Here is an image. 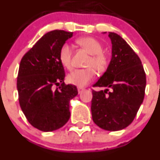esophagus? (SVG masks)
I'll use <instances>...</instances> for the list:
<instances>
[{
	"mask_svg": "<svg viewBox=\"0 0 160 160\" xmlns=\"http://www.w3.org/2000/svg\"><path fill=\"white\" fill-rule=\"evenodd\" d=\"M84 90H85V88H81V87H78V93H79V94L80 93H82Z\"/></svg>",
	"mask_w": 160,
	"mask_h": 160,
	"instance_id": "esophagus-1",
	"label": "esophagus"
}]
</instances>
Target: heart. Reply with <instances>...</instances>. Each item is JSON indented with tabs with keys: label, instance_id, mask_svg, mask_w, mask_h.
<instances>
[{
	"label": "heart",
	"instance_id": "1",
	"mask_svg": "<svg viewBox=\"0 0 160 160\" xmlns=\"http://www.w3.org/2000/svg\"><path fill=\"white\" fill-rule=\"evenodd\" d=\"M77 42L86 50L91 58L87 62V66H92L98 72H103L108 65V60L102 52V46L99 41L93 37H82ZM60 61L64 67L70 70L72 68V47L70 44L65 43L61 48L59 53ZM95 76L92 68L76 69L68 75V82L79 87L88 85Z\"/></svg>",
	"mask_w": 160,
	"mask_h": 160
}]
</instances>
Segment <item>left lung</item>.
Segmentation results:
<instances>
[{
    "label": "left lung",
    "instance_id": "left-lung-1",
    "mask_svg": "<svg viewBox=\"0 0 160 160\" xmlns=\"http://www.w3.org/2000/svg\"><path fill=\"white\" fill-rule=\"evenodd\" d=\"M108 36L112 44L111 60L93 85L106 88L92 90L91 111L96 125L116 132L127 128L135 118L145 96L146 78L140 58L128 42L117 33L108 32Z\"/></svg>",
    "mask_w": 160,
    "mask_h": 160
}]
</instances>
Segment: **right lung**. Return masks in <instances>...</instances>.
I'll use <instances>...</instances> for the list:
<instances>
[{"label":"right lung","mask_w":160,"mask_h":160,"mask_svg":"<svg viewBox=\"0 0 160 160\" xmlns=\"http://www.w3.org/2000/svg\"><path fill=\"white\" fill-rule=\"evenodd\" d=\"M73 32L53 30L46 33L22 59L17 89L20 107L34 128L48 132L58 130L70 118V102L78 95L75 85L64 84L60 61L61 48ZM60 85L54 90L53 85Z\"/></svg>","instance_id":"add662e5"}]
</instances>
